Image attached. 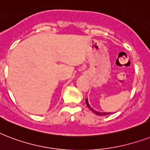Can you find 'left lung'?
Segmentation results:
<instances>
[{"label": "left lung", "instance_id": "left-lung-1", "mask_svg": "<svg viewBox=\"0 0 150 150\" xmlns=\"http://www.w3.org/2000/svg\"><path fill=\"white\" fill-rule=\"evenodd\" d=\"M86 105H87V106L88 108H89L93 112H94V114H96L97 115H100V116H103V115H110V112H100V111H96V110H94V109L92 108L91 106H90L89 105V103H88V100H87V98L86 99Z\"/></svg>", "mask_w": 150, "mask_h": 150}]
</instances>
